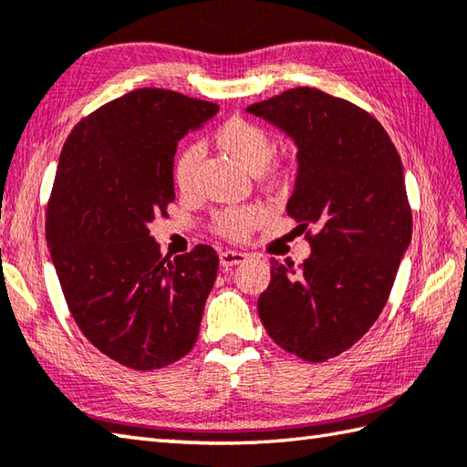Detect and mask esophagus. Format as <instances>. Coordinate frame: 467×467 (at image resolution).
Segmentation results:
<instances>
[{
  "label": "esophagus",
  "instance_id": "1",
  "mask_svg": "<svg viewBox=\"0 0 467 467\" xmlns=\"http://www.w3.org/2000/svg\"><path fill=\"white\" fill-rule=\"evenodd\" d=\"M218 261H221L224 269H228V266H236V265L244 263L246 254L241 251H223L221 254H218Z\"/></svg>",
  "mask_w": 467,
  "mask_h": 467
}]
</instances>
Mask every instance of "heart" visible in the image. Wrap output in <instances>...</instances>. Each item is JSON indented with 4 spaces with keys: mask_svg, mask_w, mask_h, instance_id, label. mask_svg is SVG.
Masks as SVG:
<instances>
[{
    "mask_svg": "<svg viewBox=\"0 0 467 467\" xmlns=\"http://www.w3.org/2000/svg\"><path fill=\"white\" fill-rule=\"evenodd\" d=\"M214 142L224 154L231 156L236 164H241L251 174H261L273 156V140L269 132L259 124L244 120V118H233V120L218 128ZM202 156L204 150L198 144L184 148L182 154L178 156L174 166V182L181 192H192ZM279 171V166H271L269 174L276 176ZM265 218L266 208L261 204H251L241 208H226V211L216 214L214 223L216 231L228 236V239H244Z\"/></svg>",
    "mask_w": 467,
    "mask_h": 467,
    "instance_id": "1",
    "label": "heart"
}]
</instances>
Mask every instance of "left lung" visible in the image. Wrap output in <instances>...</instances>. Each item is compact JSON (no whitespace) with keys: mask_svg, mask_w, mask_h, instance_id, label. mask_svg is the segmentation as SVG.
Returning a JSON list of instances; mask_svg holds the SVG:
<instances>
[{"mask_svg":"<svg viewBox=\"0 0 467 467\" xmlns=\"http://www.w3.org/2000/svg\"><path fill=\"white\" fill-rule=\"evenodd\" d=\"M246 112L296 146L286 214L303 231L319 228L301 271L271 259L259 317L283 349L311 363L331 359L377 321L410 249L401 158L371 114L315 88H293Z\"/></svg>","mask_w":467,"mask_h":467,"instance_id":"obj_1","label":"left lung"}]
</instances>
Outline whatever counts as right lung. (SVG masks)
I'll return each instance as SVG.
<instances>
[{
  "label": "right lung",
  "mask_w": 467,
  "mask_h": 467,
  "mask_svg": "<svg viewBox=\"0 0 467 467\" xmlns=\"http://www.w3.org/2000/svg\"><path fill=\"white\" fill-rule=\"evenodd\" d=\"M218 106L140 88L78 124L59 154L46 241L74 321L130 369L181 359L196 343L218 256L213 246L172 261L150 234L174 201L178 140Z\"/></svg>",
  "instance_id": "add662e5"
}]
</instances>
